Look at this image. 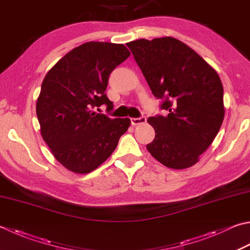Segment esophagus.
Here are the masks:
<instances>
[{"label":"esophagus","mask_w":250,"mask_h":250,"mask_svg":"<svg viewBox=\"0 0 250 250\" xmlns=\"http://www.w3.org/2000/svg\"><path fill=\"white\" fill-rule=\"evenodd\" d=\"M146 122V117H140V118H131V125H138L141 124H145Z\"/></svg>","instance_id":"esophagus-1"}]
</instances>
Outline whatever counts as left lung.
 <instances>
[{
	"instance_id": "8db88e82",
	"label": "left lung",
	"mask_w": 250,
	"mask_h": 250,
	"mask_svg": "<svg viewBox=\"0 0 250 250\" xmlns=\"http://www.w3.org/2000/svg\"><path fill=\"white\" fill-rule=\"evenodd\" d=\"M166 116L149 117L155 139L146 148L171 169L192 167L216 138L224 118L223 86L216 70L171 37L126 44Z\"/></svg>"
}]
</instances>
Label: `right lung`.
Returning a JSON list of instances; mask_svg holds the SVG:
<instances>
[{
    "label": "right lung",
    "mask_w": 250,
    "mask_h": 250,
    "mask_svg": "<svg viewBox=\"0 0 250 250\" xmlns=\"http://www.w3.org/2000/svg\"><path fill=\"white\" fill-rule=\"evenodd\" d=\"M130 56L124 44L86 42L61 58L46 73L37 101L41 135L57 161L76 173L95 170L109 157L129 118L111 119L95 107L112 102L106 95L109 75Z\"/></svg>",
    "instance_id": "1"
}]
</instances>
